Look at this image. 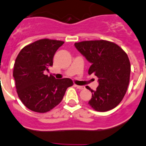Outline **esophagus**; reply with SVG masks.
Wrapping results in <instances>:
<instances>
[{
    "mask_svg": "<svg viewBox=\"0 0 146 146\" xmlns=\"http://www.w3.org/2000/svg\"><path fill=\"white\" fill-rule=\"evenodd\" d=\"M76 88H78V89H79V90H83L85 88V86H78V85H76Z\"/></svg>",
    "mask_w": 146,
    "mask_h": 146,
    "instance_id": "34e87169",
    "label": "esophagus"
}]
</instances>
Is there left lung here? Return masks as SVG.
<instances>
[{
    "mask_svg": "<svg viewBox=\"0 0 146 146\" xmlns=\"http://www.w3.org/2000/svg\"><path fill=\"white\" fill-rule=\"evenodd\" d=\"M75 47L92 63L88 74L98 77L96 91L88 102L94 110L106 111L116 107L126 94L130 82V62L125 51L114 42L91 40L75 43Z\"/></svg>",
    "mask_w": 146,
    "mask_h": 146,
    "instance_id": "obj_1",
    "label": "left lung"
}]
</instances>
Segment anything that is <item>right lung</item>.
<instances>
[{"label": "right lung", "mask_w": 146, "mask_h": 146, "mask_svg": "<svg viewBox=\"0 0 146 146\" xmlns=\"http://www.w3.org/2000/svg\"><path fill=\"white\" fill-rule=\"evenodd\" d=\"M64 42L42 39L25 46L18 54L13 76L16 92L24 106L44 113L60 103L66 89L73 86L70 78L56 79L44 72L52 66L53 57Z\"/></svg>", "instance_id": "obj_1"}]
</instances>
